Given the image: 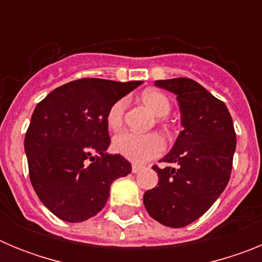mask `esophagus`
I'll use <instances>...</instances> for the list:
<instances>
[{
	"instance_id": "obj_1",
	"label": "esophagus",
	"mask_w": 262,
	"mask_h": 262,
	"mask_svg": "<svg viewBox=\"0 0 262 262\" xmlns=\"http://www.w3.org/2000/svg\"><path fill=\"white\" fill-rule=\"evenodd\" d=\"M143 169V166L142 165H136V164H134L133 165V173H138V172H140V170H142Z\"/></svg>"
}]
</instances>
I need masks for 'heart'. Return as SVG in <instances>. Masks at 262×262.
<instances>
[{
    "mask_svg": "<svg viewBox=\"0 0 262 262\" xmlns=\"http://www.w3.org/2000/svg\"><path fill=\"white\" fill-rule=\"evenodd\" d=\"M140 99L159 118L166 117L172 108L168 97L159 90H145L140 96ZM126 107L127 101L124 98L118 99L117 102L110 106L106 115V122L111 129H118L122 127ZM113 148L124 159L136 164H144L165 151V142L156 133L135 134L126 131L115 136L113 140Z\"/></svg>",
    "mask_w": 262,
    "mask_h": 262,
    "instance_id": "obj_1",
    "label": "heart"
}]
</instances>
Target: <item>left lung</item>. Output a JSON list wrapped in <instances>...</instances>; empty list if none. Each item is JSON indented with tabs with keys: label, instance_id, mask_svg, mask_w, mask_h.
<instances>
[{
	"label": "left lung",
	"instance_id": "left-lung-1",
	"mask_svg": "<svg viewBox=\"0 0 262 262\" xmlns=\"http://www.w3.org/2000/svg\"><path fill=\"white\" fill-rule=\"evenodd\" d=\"M155 85L177 96L184 126L172 151L160 161L156 187L144 193L155 221L172 228L190 224L219 198L230 181L236 134L227 106L191 78L157 80Z\"/></svg>",
	"mask_w": 262,
	"mask_h": 262
}]
</instances>
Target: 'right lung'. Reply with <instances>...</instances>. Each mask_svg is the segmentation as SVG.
Instances as JSON below:
<instances>
[{
    "mask_svg": "<svg viewBox=\"0 0 262 262\" xmlns=\"http://www.w3.org/2000/svg\"><path fill=\"white\" fill-rule=\"evenodd\" d=\"M140 84L81 78L36 105L25 136L30 181L41 203L62 221L78 223L98 214L113 181L131 172L124 157L106 152V115Z\"/></svg>",
    "mask_w": 262,
    "mask_h": 262,
    "instance_id": "obj_1",
    "label": "right lung"
}]
</instances>
